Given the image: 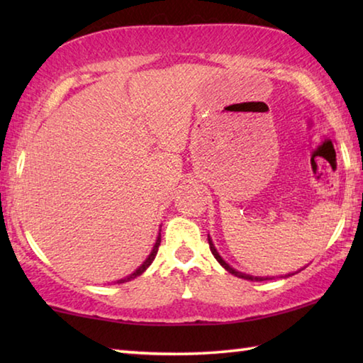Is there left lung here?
Returning <instances> with one entry per match:
<instances>
[{"mask_svg":"<svg viewBox=\"0 0 363 363\" xmlns=\"http://www.w3.org/2000/svg\"><path fill=\"white\" fill-rule=\"evenodd\" d=\"M208 243H210V250H211V253L214 255V257H216L218 259V262L220 264V266H223L227 272H230V274H233L235 275V277H238V279H245V280H251V281H262V280H267V279H264V277H253V275H247V274H242V272H237L235 269H232L229 264H227L223 257L219 256V253L216 251V248H214V245H213V242L210 240V238H208Z\"/></svg>","mask_w":363,"mask_h":363,"instance_id":"1","label":"left lung"}]
</instances>
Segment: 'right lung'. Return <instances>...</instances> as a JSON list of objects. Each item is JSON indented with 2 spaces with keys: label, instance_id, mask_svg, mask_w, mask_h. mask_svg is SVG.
<instances>
[{
  "label": "right lung",
  "instance_id": "add662e5",
  "mask_svg": "<svg viewBox=\"0 0 363 363\" xmlns=\"http://www.w3.org/2000/svg\"><path fill=\"white\" fill-rule=\"evenodd\" d=\"M160 242H162V238H160V235H158V238H157V243H155V247H153V250H152V253L149 255V257H147L145 259V262L143 264V266H140L139 269H136V272H133L131 275H128V277H125V279H121V280H118V284H125V281H130V280H133V279H136V277H139L140 274L144 272V270L150 266L152 264V261L155 259V256H157V251H158V247H160Z\"/></svg>",
  "mask_w": 363,
  "mask_h": 363
}]
</instances>
